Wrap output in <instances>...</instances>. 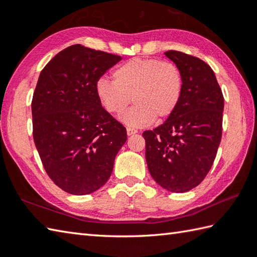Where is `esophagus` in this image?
<instances>
[{
    "mask_svg": "<svg viewBox=\"0 0 257 257\" xmlns=\"http://www.w3.org/2000/svg\"><path fill=\"white\" fill-rule=\"evenodd\" d=\"M138 132L136 129H134V128H130V127H128L127 128V135L128 136H132V135H135V134H137Z\"/></svg>",
    "mask_w": 257,
    "mask_h": 257,
    "instance_id": "1",
    "label": "esophagus"
}]
</instances>
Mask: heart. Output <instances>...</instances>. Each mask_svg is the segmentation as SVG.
<instances>
[{
	"instance_id": "obj_1",
	"label": "heart",
	"mask_w": 257,
	"mask_h": 257,
	"mask_svg": "<svg viewBox=\"0 0 257 257\" xmlns=\"http://www.w3.org/2000/svg\"><path fill=\"white\" fill-rule=\"evenodd\" d=\"M113 81L100 78L96 94L102 107L112 116H120L129 127H147L165 120L176 111L181 100L183 78L178 66L155 58H133L113 70Z\"/></svg>"
}]
</instances>
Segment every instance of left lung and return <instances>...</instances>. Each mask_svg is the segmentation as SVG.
Instances as JSON below:
<instances>
[{"mask_svg": "<svg viewBox=\"0 0 257 257\" xmlns=\"http://www.w3.org/2000/svg\"><path fill=\"white\" fill-rule=\"evenodd\" d=\"M165 55L181 72L183 91L176 111L159 127L143 134L146 160L160 187L183 193L203 181L214 162L222 137L224 98L205 62L178 51Z\"/></svg>", "mask_w": 257, "mask_h": 257, "instance_id": "obj_1", "label": "left lung"}]
</instances>
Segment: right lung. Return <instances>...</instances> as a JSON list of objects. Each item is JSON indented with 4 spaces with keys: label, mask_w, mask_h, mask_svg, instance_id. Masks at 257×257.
Here are the masks:
<instances>
[{
    "label": "right lung",
    "mask_w": 257,
    "mask_h": 257,
    "mask_svg": "<svg viewBox=\"0 0 257 257\" xmlns=\"http://www.w3.org/2000/svg\"><path fill=\"white\" fill-rule=\"evenodd\" d=\"M121 57L72 45L38 77L32 100L33 137L46 173L65 192H95L111 176L127 132L102 108L96 84Z\"/></svg>",
    "instance_id": "obj_1"
}]
</instances>
